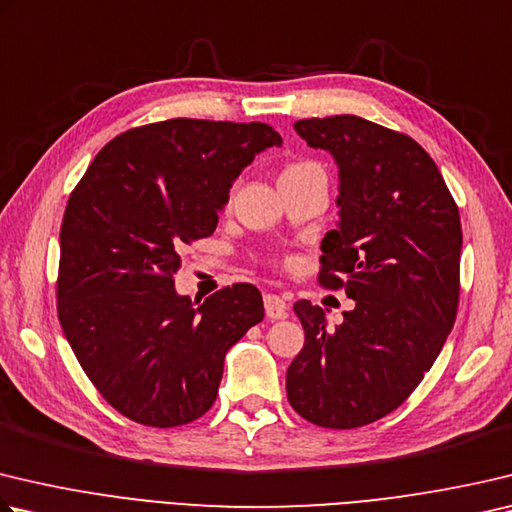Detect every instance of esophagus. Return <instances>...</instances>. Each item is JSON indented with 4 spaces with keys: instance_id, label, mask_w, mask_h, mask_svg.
<instances>
[{
    "instance_id": "34e87169",
    "label": "esophagus",
    "mask_w": 512,
    "mask_h": 512,
    "mask_svg": "<svg viewBox=\"0 0 512 512\" xmlns=\"http://www.w3.org/2000/svg\"><path fill=\"white\" fill-rule=\"evenodd\" d=\"M264 309H266V315L271 320L286 318V313H288V306L284 302V297L275 295V293H266L264 295Z\"/></svg>"
}]
</instances>
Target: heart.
I'll return each instance as SVG.
<instances>
[{"instance_id":"b5f03b06","label":"heart","mask_w":512,"mask_h":512,"mask_svg":"<svg viewBox=\"0 0 512 512\" xmlns=\"http://www.w3.org/2000/svg\"><path fill=\"white\" fill-rule=\"evenodd\" d=\"M311 170H320V172H322V167H320L318 163H313V161H297V163L286 165V170L282 172V176L297 174V172H311ZM284 264H293V259H291V257H286V259H284Z\"/></svg>"}]
</instances>
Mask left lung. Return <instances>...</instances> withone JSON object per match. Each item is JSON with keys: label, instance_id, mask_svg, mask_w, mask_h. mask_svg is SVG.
<instances>
[{"label": "left lung", "instance_id": "1", "mask_svg": "<svg viewBox=\"0 0 512 512\" xmlns=\"http://www.w3.org/2000/svg\"><path fill=\"white\" fill-rule=\"evenodd\" d=\"M295 132L340 167V226L322 239L318 282L356 306L329 329L318 304H293L304 347L286 396L309 423L353 430L407 401L457 320L459 208L407 134L351 114L297 120Z\"/></svg>", "mask_w": 512, "mask_h": 512}]
</instances>
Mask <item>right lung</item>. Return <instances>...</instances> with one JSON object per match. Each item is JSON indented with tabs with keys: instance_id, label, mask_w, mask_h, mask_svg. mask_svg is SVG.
Instances as JSON below:
<instances>
[{
	"instance_id": "right-lung-1",
	"label": "right lung",
	"mask_w": 512,
	"mask_h": 512,
	"mask_svg": "<svg viewBox=\"0 0 512 512\" xmlns=\"http://www.w3.org/2000/svg\"><path fill=\"white\" fill-rule=\"evenodd\" d=\"M282 136L266 123L172 118L109 141L60 228L58 318L100 396L132 421L176 427L217 398L226 351L264 320L232 284L199 306L174 291L181 250L210 237L232 181Z\"/></svg>"
}]
</instances>
